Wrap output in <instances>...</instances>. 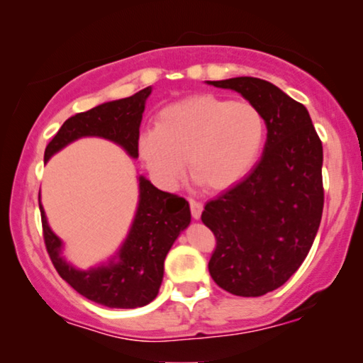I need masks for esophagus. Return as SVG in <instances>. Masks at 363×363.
Returning <instances> with one entry per match:
<instances>
[{"instance_id":"34e87169","label":"esophagus","mask_w":363,"mask_h":363,"mask_svg":"<svg viewBox=\"0 0 363 363\" xmlns=\"http://www.w3.org/2000/svg\"><path fill=\"white\" fill-rule=\"evenodd\" d=\"M189 206H191V215H193V218L198 220L203 213V203L194 198H189Z\"/></svg>"}]
</instances>
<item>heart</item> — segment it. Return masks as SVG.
<instances>
[{"label": "heart", "mask_w": 363, "mask_h": 363, "mask_svg": "<svg viewBox=\"0 0 363 363\" xmlns=\"http://www.w3.org/2000/svg\"><path fill=\"white\" fill-rule=\"evenodd\" d=\"M266 119L247 101L196 95L158 112L155 131L141 135L138 150L150 172L164 186L189 172L199 186L222 191L237 184L259 160Z\"/></svg>", "instance_id": "heart-1"}]
</instances>
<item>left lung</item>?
I'll return each instance as SVG.
<instances>
[{"label": "left lung", "mask_w": 363, "mask_h": 363, "mask_svg": "<svg viewBox=\"0 0 363 363\" xmlns=\"http://www.w3.org/2000/svg\"><path fill=\"white\" fill-rule=\"evenodd\" d=\"M210 83L259 107L268 128L259 164L208 201L201 215L216 239L208 262L216 285L239 297H259L301 268L318 234L323 143L306 107L273 83L252 77Z\"/></svg>", "instance_id": "8db88e82"}]
</instances>
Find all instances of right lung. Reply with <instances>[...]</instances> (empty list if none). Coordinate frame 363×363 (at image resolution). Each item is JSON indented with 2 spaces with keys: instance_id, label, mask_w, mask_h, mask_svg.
<instances>
[{
  "instance_id": "obj_1",
  "label": "right lung",
  "mask_w": 363,
  "mask_h": 363,
  "mask_svg": "<svg viewBox=\"0 0 363 363\" xmlns=\"http://www.w3.org/2000/svg\"><path fill=\"white\" fill-rule=\"evenodd\" d=\"M152 86L121 101L106 102L65 121L45 147L44 160L82 136H102L121 145L131 157H138V140L145 102ZM43 235L45 251L60 277L89 301L114 309H135L157 297L164 278V261L174 240L189 225V203L181 196L157 189L140 177V205L131 230L121 247L118 262L80 272L62 261L61 240L52 234L43 205Z\"/></svg>"
}]
</instances>
